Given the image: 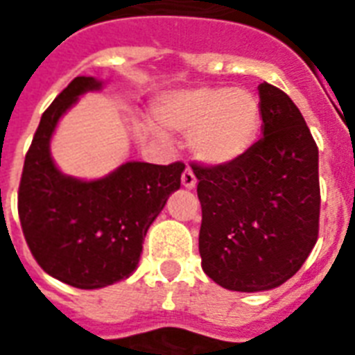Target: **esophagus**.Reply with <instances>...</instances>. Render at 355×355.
<instances>
[{"mask_svg":"<svg viewBox=\"0 0 355 355\" xmlns=\"http://www.w3.org/2000/svg\"><path fill=\"white\" fill-rule=\"evenodd\" d=\"M182 186L188 189H193L195 186H197V178H195L193 171H191L189 167H186L182 173Z\"/></svg>","mask_w":355,"mask_h":355,"instance_id":"obj_1","label":"esophagus"}]
</instances>
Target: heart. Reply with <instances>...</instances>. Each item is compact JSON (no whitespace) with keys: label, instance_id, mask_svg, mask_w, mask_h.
Listing matches in <instances>:
<instances>
[{"label":"heart","instance_id":"b5f03b06","mask_svg":"<svg viewBox=\"0 0 355 355\" xmlns=\"http://www.w3.org/2000/svg\"><path fill=\"white\" fill-rule=\"evenodd\" d=\"M162 127L189 134V149L208 166H228L247 155L261 128V105L250 90L200 86L167 94L156 105Z\"/></svg>","mask_w":355,"mask_h":355}]
</instances>
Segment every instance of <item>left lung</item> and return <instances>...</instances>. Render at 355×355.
<instances>
[{"instance_id":"8db88e82","label":"left lung","mask_w":355,"mask_h":355,"mask_svg":"<svg viewBox=\"0 0 355 355\" xmlns=\"http://www.w3.org/2000/svg\"><path fill=\"white\" fill-rule=\"evenodd\" d=\"M263 136L228 166L191 164L202 223V270L225 289H275L297 272L319 237V149L302 114L261 83Z\"/></svg>"}]
</instances>
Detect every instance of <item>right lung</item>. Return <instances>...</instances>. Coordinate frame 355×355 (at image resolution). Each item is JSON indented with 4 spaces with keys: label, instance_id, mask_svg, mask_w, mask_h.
Returning a JSON list of instances; mask_svg holds the SVG:
<instances>
[{
    "label": "right lung",
    "instance_id": "add662e5",
    "mask_svg": "<svg viewBox=\"0 0 355 355\" xmlns=\"http://www.w3.org/2000/svg\"><path fill=\"white\" fill-rule=\"evenodd\" d=\"M101 86L94 77H75L42 114L18 191L19 223L31 254L47 275L79 289L112 286L132 275L145 234L180 188L186 167L182 162H127L97 180L60 173L49 150L58 119L79 96Z\"/></svg>",
    "mask_w": 355,
    "mask_h": 355
}]
</instances>
